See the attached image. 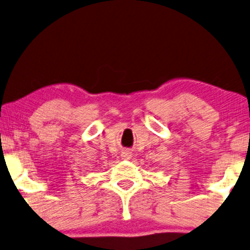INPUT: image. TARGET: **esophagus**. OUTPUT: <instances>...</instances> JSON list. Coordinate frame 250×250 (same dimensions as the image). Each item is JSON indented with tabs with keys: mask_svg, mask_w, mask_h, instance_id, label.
Masks as SVG:
<instances>
[{
	"mask_svg": "<svg viewBox=\"0 0 250 250\" xmlns=\"http://www.w3.org/2000/svg\"><path fill=\"white\" fill-rule=\"evenodd\" d=\"M122 157H123V159H131V157H132V152H129L128 150H124V151L122 152V155H121Z\"/></svg>",
	"mask_w": 250,
	"mask_h": 250,
	"instance_id": "34e87169",
	"label": "esophagus"
}]
</instances>
